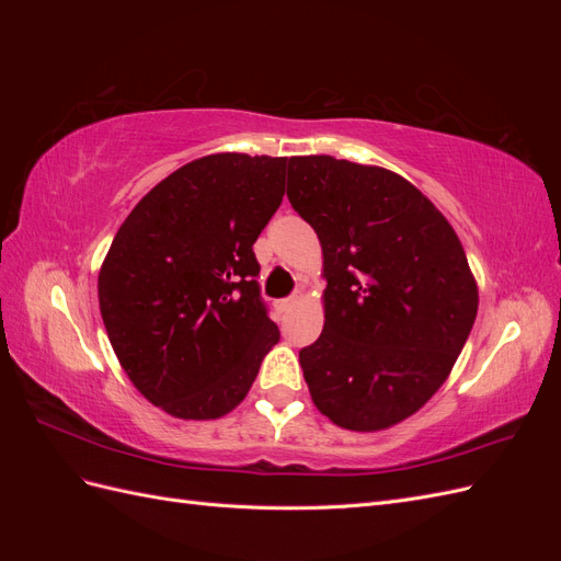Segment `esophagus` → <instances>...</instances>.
<instances>
[{
  "label": "esophagus",
  "instance_id": "34e87169",
  "mask_svg": "<svg viewBox=\"0 0 561 561\" xmlns=\"http://www.w3.org/2000/svg\"><path fill=\"white\" fill-rule=\"evenodd\" d=\"M293 307H295V297H287V299H278V301H276L278 313H287Z\"/></svg>",
  "mask_w": 561,
  "mask_h": 561
}]
</instances>
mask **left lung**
I'll return each instance as SVG.
<instances>
[{
  "mask_svg": "<svg viewBox=\"0 0 561 561\" xmlns=\"http://www.w3.org/2000/svg\"><path fill=\"white\" fill-rule=\"evenodd\" d=\"M287 198L322 245L325 325L299 351L318 410L383 431L445 383L478 316L456 231L412 182L334 157L287 161Z\"/></svg>",
  "mask_w": 561,
  "mask_h": 561,
  "instance_id": "left-lung-1",
  "label": "left lung"
}]
</instances>
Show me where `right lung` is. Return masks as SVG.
<instances>
[{"mask_svg":"<svg viewBox=\"0 0 561 561\" xmlns=\"http://www.w3.org/2000/svg\"><path fill=\"white\" fill-rule=\"evenodd\" d=\"M285 157L225 151L178 168L118 227L98 299L133 386L165 414L239 407L280 332L252 245L285 194Z\"/></svg>","mask_w":561,"mask_h":561,"instance_id":"obj_1","label":"right lung"}]
</instances>
